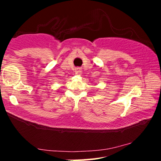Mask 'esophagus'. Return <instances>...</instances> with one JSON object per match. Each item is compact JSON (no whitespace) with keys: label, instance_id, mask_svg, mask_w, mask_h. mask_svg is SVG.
<instances>
[{"label":"esophagus","instance_id":"1","mask_svg":"<svg viewBox=\"0 0 161 161\" xmlns=\"http://www.w3.org/2000/svg\"><path fill=\"white\" fill-rule=\"evenodd\" d=\"M82 71H81L80 68H76V69H75V74H79Z\"/></svg>","mask_w":161,"mask_h":161}]
</instances>
